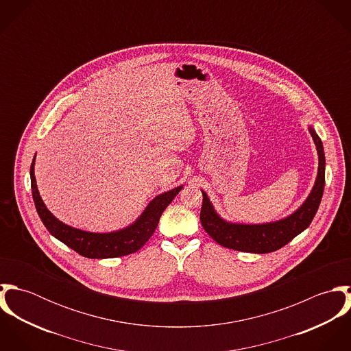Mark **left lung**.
Here are the masks:
<instances>
[{
	"label": "left lung",
	"instance_id": "1",
	"mask_svg": "<svg viewBox=\"0 0 351 351\" xmlns=\"http://www.w3.org/2000/svg\"><path fill=\"white\" fill-rule=\"evenodd\" d=\"M308 131L317 151V176L308 197L293 213L288 215L287 217L258 224L228 221L217 213L208 195L201 191V226L215 242L232 250L266 254L281 249L308 228L320 205L326 180V158L323 143L311 125L308 127Z\"/></svg>",
	"mask_w": 351,
	"mask_h": 351
}]
</instances>
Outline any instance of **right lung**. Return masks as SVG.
I'll return each mask as SVG.
<instances>
[{
  "label": "right lung",
  "instance_id": "right-lung-1",
  "mask_svg": "<svg viewBox=\"0 0 351 351\" xmlns=\"http://www.w3.org/2000/svg\"><path fill=\"white\" fill-rule=\"evenodd\" d=\"M35 158L31 165V188L38 215L40 216L43 224L53 238H56L70 249L77 251L82 256L92 259L117 258L141 250L150 239L151 235L155 232V228L158 227L159 219L166 206L184 188V185H181L155 196L141 213V216H138L135 221L124 228L110 232L84 231L64 224L63 221L56 219L42 200L35 178Z\"/></svg>",
  "mask_w": 351,
  "mask_h": 351
}]
</instances>
